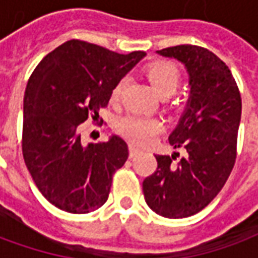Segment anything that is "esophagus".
<instances>
[{"mask_svg":"<svg viewBox=\"0 0 258 258\" xmlns=\"http://www.w3.org/2000/svg\"><path fill=\"white\" fill-rule=\"evenodd\" d=\"M128 149H130V157L137 156V155H138V153H140V152H141L140 148H137V146L133 145V144H131V145L128 146Z\"/></svg>","mask_w":258,"mask_h":258,"instance_id":"1","label":"esophagus"}]
</instances>
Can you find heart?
Returning a JSON list of instances; mask_svg holds the SVG:
<instances>
[{
  "instance_id": "1",
  "label": "heart",
  "mask_w": 258,
  "mask_h": 258,
  "mask_svg": "<svg viewBox=\"0 0 258 258\" xmlns=\"http://www.w3.org/2000/svg\"><path fill=\"white\" fill-rule=\"evenodd\" d=\"M146 79L162 96L173 95L181 83V73L177 64L170 60H155L145 68ZM125 80L120 79L113 85L110 101L118 102L123 95ZM164 128L160 118L142 114H127L118 120V133L135 144H148Z\"/></svg>"
}]
</instances>
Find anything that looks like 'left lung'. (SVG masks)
<instances>
[{"label":"left lung","mask_w":258,"mask_h":258,"mask_svg":"<svg viewBox=\"0 0 258 258\" xmlns=\"http://www.w3.org/2000/svg\"><path fill=\"white\" fill-rule=\"evenodd\" d=\"M189 72L190 98L168 142L185 156L155 155L156 171L142 182L148 206L166 218H185L203 210L220 194L236 160L242 98L231 70L217 55L198 45L160 49Z\"/></svg>","instance_id":"1"}]
</instances>
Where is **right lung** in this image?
<instances>
[{
  "instance_id": "add662e5",
  "label": "right lung",
  "mask_w": 258,
  "mask_h": 258,
  "mask_svg": "<svg viewBox=\"0 0 258 258\" xmlns=\"http://www.w3.org/2000/svg\"><path fill=\"white\" fill-rule=\"evenodd\" d=\"M144 51L127 55L96 44L70 40L37 64L23 101L22 152L42 196L58 209L85 214L107 200L113 174L128 157L120 137L81 144L80 124H103L113 85L128 73Z\"/></svg>"
}]
</instances>
